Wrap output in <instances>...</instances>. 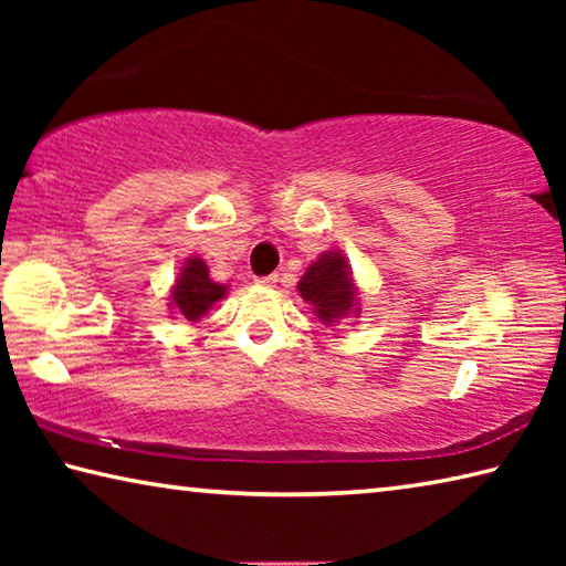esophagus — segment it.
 I'll return each mask as SVG.
<instances>
[{
  "label": "esophagus",
  "mask_w": 566,
  "mask_h": 566,
  "mask_svg": "<svg viewBox=\"0 0 566 566\" xmlns=\"http://www.w3.org/2000/svg\"><path fill=\"white\" fill-rule=\"evenodd\" d=\"M276 282H280V274H266V276H256V284H262V286H274Z\"/></svg>",
  "instance_id": "esophagus-1"
}]
</instances>
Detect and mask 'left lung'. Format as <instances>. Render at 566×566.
<instances>
[{"instance_id": "1", "label": "left lung", "mask_w": 566, "mask_h": 566, "mask_svg": "<svg viewBox=\"0 0 566 566\" xmlns=\"http://www.w3.org/2000/svg\"><path fill=\"white\" fill-rule=\"evenodd\" d=\"M300 294L314 304V312L322 322H337L344 314L354 312L357 292L352 284V272L347 260L339 252H327L304 272L300 282Z\"/></svg>"}]
</instances>
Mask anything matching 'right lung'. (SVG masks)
I'll return each instance as SVG.
<instances>
[{"mask_svg":"<svg viewBox=\"0 0 566 566\" xmlns=\"http://www.w3.org/2000/svg\"><path fill=\"white\" fill-rule=\"evenodd\" d=\"M224 292L227 286L214 284L209 280L207 264L199 260V256H195V260H189L185 264L175 290H171V306H175L181 317H187L189 322H197L209 306H212L217 300H222Z\"/></svg>","mask_w":566,"mask_h":566,"instance_id":"1","label":"right lung"}]
</instances>
